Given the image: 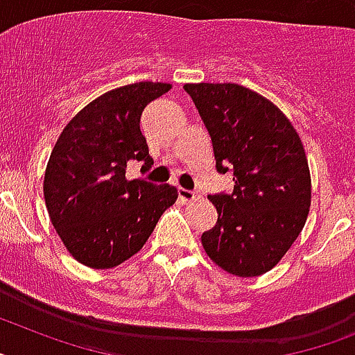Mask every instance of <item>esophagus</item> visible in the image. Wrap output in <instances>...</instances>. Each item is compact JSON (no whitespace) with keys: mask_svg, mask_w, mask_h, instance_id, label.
Returning <instances> with one entry per match:
<instances>
[{"mask_svg":"<svg viewBox=\"0 0 355 355\" xmlns=\"http://www.w3.org/2000/svg\"><path fill=\"white\" fill-rule=\"evenodd\" d=\"M180 198L183 199V201H194L196 198H199V192H196V190H187V189H180Z\"/></svg>","mask_w":355,"mask_h":355,"instance_id":"34e87169","label":"esophagus"}]
</instances>
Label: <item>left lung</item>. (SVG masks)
<instances>
[{
	"mask_svg": "<svg viewBox=\"0 0 355 355\" xmlns=\"http://www.w3.org/2000/svg\"><path fill=\"white\" fill-rule=\"evenodd\" d=\"M230 194L209 196L218 223L203 232L207 256L237 277L272 270L301 234L312 183L300 134L265 96L236 83H189Z\"/></svg>",
	"mask_w": 355,
	"mask_h": 355,
	"instance_id": "obj_1",
	"label": "left lung"
}]
</instances>
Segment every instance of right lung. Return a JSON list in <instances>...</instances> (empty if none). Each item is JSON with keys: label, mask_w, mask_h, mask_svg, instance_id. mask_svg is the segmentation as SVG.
<instances>
[{"label": "right lung", "mask_w": 355, "mask_h": 355, "mask_svg": "<svg viewBox=\"0 0 355 355\" xmlns=\"http://www.w3.org/2000/svg\"><path fill=\"white\" fill-rule=\"evenodd\" d=\"M168 83L125 85L81 108L58 137L46 163L43 194L51 221L70 256L90 268H114L141 250L178 189L127 180V163L148 156L143 108Z\"/></svg>", "instance_id": "obj_1"}]
</instances>
